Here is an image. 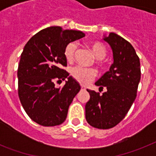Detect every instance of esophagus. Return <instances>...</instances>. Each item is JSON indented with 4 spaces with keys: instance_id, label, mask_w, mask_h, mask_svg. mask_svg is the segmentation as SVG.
I'll list each match as a JSON object with an SVG mask.
<instances>
[{
    "instance_id": "1",
    "label": "esophagus",
    "mask_w": 156,
    "mask_h": 156,
    "mask_svg": "<svg viewBox=\"0 0 156 156\" xmlns=\"http://www.w3.org/2000/svg\"><path fill=\"white\" fill-rule=\"evenodd\" d=\"M81 89H82V90H86V87L85 86L82 85L81 86Z\"/></svg>"
}]
</instances>
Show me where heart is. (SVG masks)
Returning a JSON list of instances; mask_svg holds the SVG:
<instances>
[{
	"label": "heart",
	"mask_w": 156,
	"mask_h": 156,
	"mask_svg": "<svg viewBox=\"0 0 156 156\" xmlns=\"http://www.w3.org/2000/svg\"><path fill=\"white\" fill-rule=\"evenodd\" d=\"M89 48L94 54V56L98 59L97 63L99 65H102L101 59H104L107 55V48L105 45L100 42L93 41L89 44ZM76 50H77L76 43L71 42L67 44L64 51V55L66 61L69 62L73 61ZM70 73L72 77L78 82L83 84H87L96 76V70L92 68H85L83 66H78L71 69Z\"/></svg>",
	"instance_id": "obj_1"
}]
</instances>
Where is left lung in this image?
Here are the masks:
<instances>
[{
    "instance_id": "8db88e82",
    "label": "left lung",
    "mask_w": 156,
    "mask_h": 156,
    "mask_svg": "<svg viewBox=\"0 0 156 156\" xmlns=\"http://www.w3.org/2000/svg\"><path fill=\"white\" fill-rule=\"evenodd\" d=\"M104 40L111 47L113 64L95 84L107 90L100 95L87 89L90 100L85 110L89 125L107 129L120 123L134 102L141 69L139 58L130 43L112 32L104 35Z\"/></svg>"
}]
</instances>
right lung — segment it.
I'll return each mask as SVG.
<instances>
[{"mask_svg":"<svg viewBox=\"0 0 156 156\" xmlns=\"http://www.w3.org/2000/svg\"><path fill=\"white\" fill-rule=\"evenodd\" d=\"M84 36L79 30L50 27L32 36L23 48L18 69V96L27 114L39 125L55 126L66 121L81 87L61 69L67 66L64 51ZM65 79L63 88L55 87L56 80Z\"/></svg>","mask_w":156,"mask_h":156,"instance_id":"1","label":"right lung"}]
</instances>
